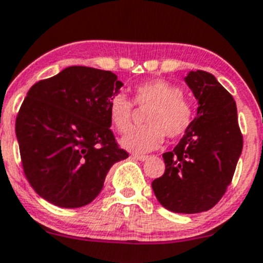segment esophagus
Segmentation results:
<instances>
[{
	"instance_id": "34e87169",
	"label": "esophagus",
	"mask_w": 263,
	"mask_h": 263,
	"mask_svg": "<svg viewBox=\"0 0 263 263\" xmlns=\"http://www.w3.org/2000/svg\"><path fill=\"white\" fill-rule=\"evenodd\" d=\"M135 159H139V161H146L148 159V156H143V154H134Z\"/></svg>"
}]
</instances>
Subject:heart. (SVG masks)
Listing matches in <instances>:
<instances>
[{"mask_svg": "<svg viewBox=\"0 0 263 263\" xmlns=\"http://www.w3.org/2000/svg\"><path fill=\"white\" fill-rule=\"evenodd\" d=\"M148 107L144 114L145 126L132 128L122 139V145L135 153H146L158 148L165 135L168 139L183 136L192 126L195 107L179 87L163 79H152L135 85L131 101L122 93L109 101V118L120 134L128 131L134 106Z\"/></svg>", "mask_w": 263, "mask_h": 263, "instance_id": "1", "label": "heart"}]
</instances>
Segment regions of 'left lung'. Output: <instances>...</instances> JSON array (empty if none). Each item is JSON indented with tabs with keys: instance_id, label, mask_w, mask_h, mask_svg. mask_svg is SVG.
I'll list each match as a JSON object with an SVG mask.
<instances>
[{
	"instance_id": "left-lung-1",
	"label": "left lung",
	"mask_w": 263,
	"mask_h": 263,
	"mask_svg": "<svg viewBox=\"0 0 263 263\" xmlns=\"http://www.w3.org/2000/svg\"><path fill=\"white\" fill-rule=\"evenodd\" d=\"M185 83L198 100L197 117L174 151L163 153L165 174L152 188L166 209L196 214L217 205L231 184L242 135L236 102L214 75L191 71Z\"/></svg>"
}]
</instances>
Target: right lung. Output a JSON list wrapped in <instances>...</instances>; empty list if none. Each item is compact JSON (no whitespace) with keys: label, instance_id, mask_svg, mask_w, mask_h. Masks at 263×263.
I'll return each instance as SVG.
<instances>
[{"label":"right lung","instance_id":"obj_1","mask_svg":"<svg viewBox=\"0 0 263 263\" xmlns=\"http://www.w3.org/2000/svg\"><path fill=\"white\" fill-rule=\"evenodd\" d=\"M111 71L71 66L31 87L15 134L24 175L40 197L66 209L92 202L114 163L128 157L110 129Z\"/></svg>","mask_w":263,"mask_h":263}]
</instances>
